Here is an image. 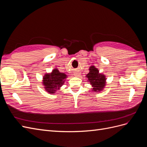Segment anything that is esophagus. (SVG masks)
I'll return each instance as SVG.
<instances>
[{
    "label": "esophagus",
    "mask_w": 147,
    "mask_h": 147,
    "mask_svg": "<svg viewBox=\"0 0 147 147\" xmlns=\"http://www.w3.org/2000/svg\"><path fill=\"white\" fill-rule=\"evenodd\" d=\"M80 75V73H77V74H75V76H77V77H78Z\"/></svg>",
    "instance_id": "obj_1"
}]
</instances>
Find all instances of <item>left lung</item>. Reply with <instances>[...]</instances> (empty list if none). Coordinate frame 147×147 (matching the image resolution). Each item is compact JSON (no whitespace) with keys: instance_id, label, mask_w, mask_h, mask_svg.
Segmentation results:
<instances>
[{"instance_id":"obj_1","label":"left lung","mask_w":147,"mask_h":147,"mask_svg":"<svg viewBox=\"0 0 147 147\" xmlns=\"http://www.w3.org/2000/svg\"><path fill=\"white\" fill-rule=\"evenodd\" d=\"M89 70L90 72L86 75V77L88 78V82L92 86V91L98 92L103 90L106 85L105 75L99 73V70L94 65L90 66Z\"/></svg>"}]
</instances>
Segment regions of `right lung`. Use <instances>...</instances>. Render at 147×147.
Wrapping results in <instances>:
<instances>
[{
  "label": "right lung",
  "instance_id": "right-lung-1",
  "mask_svg": "<svg viewBox=\"0 0 147 147\" xmlns=\"http://www.w3.org/2000/svg\"><path fill=\"white\" fill-rule=\"evenodd\" d=\"M67 75L63 72H60L57 68L50 73H47L43 77L42 84L45 90L49 94H55L64 84Z\"/></svg>",
  "mask_w": 147,
  "mask_h": 147
}]
</instances>
